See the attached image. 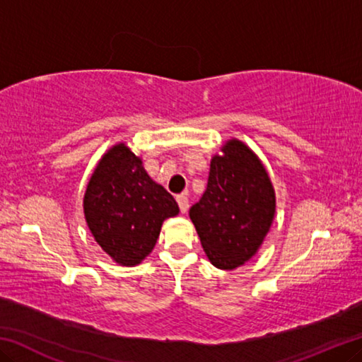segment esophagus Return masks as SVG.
Returning <instances> with one entry per match:
<instances>
[{"label": "esophagus", "mask_w": 362, "mask_h": 362, "mask_svg": "<svg viewBox=\"0 0 362 362\" xmlns=\"http://www.w3.org/2000/svg\"><path fill=\"white\" fill-rule=\"evenodd\" d=\"M177 203H179V207H180V212L185 214L188 211V198L187 194H179L177 196Z\"/></svg>", "instance_id": "obj_1"}]
</instances>
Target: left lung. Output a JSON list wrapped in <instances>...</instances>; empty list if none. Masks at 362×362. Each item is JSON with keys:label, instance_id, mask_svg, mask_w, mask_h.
<instances>
[{"label": "left lung", "instance_id": "left-lung-1", "mask_svg": "<svg viewBox=\"0 0 362 362\" xmlns=\"http://www.w3.org/2000/svg\"><path fill=\"white\" fill-rule=\"evenodd\" d=\"M274 217V192L265 168L240 140L211 161L207 188L189 209L214 267L235 269L252 257Z\"/></svg>", "mask_w": 362, "mask_h": 362}]
</instances>
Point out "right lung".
Segmentation results:
<instances>
[{"instance_id": "add662e5", "label": "right lung", "mask_w": 362, "mask_h": 362, "mask_svg": "<svg viewBox=\"0 0 362 362\" xmlns=\"http://www.w3.org/2000/svg\"><path fill=\"white\" fill-rule=\"evenodd\" d=\"M179 214L174 196L153 182L124 144L97 164L84 194L86 222L115 262L137 265L155 247L161 225Z\"/></svg>"}]
</instances>
